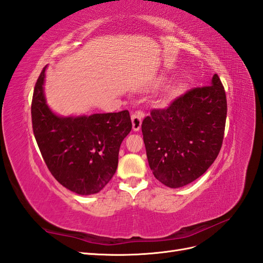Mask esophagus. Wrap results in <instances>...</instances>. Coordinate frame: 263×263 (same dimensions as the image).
<instances>
[{
  "label": "esophagus",
  "instance_id": "1",
  "mask_svg": "<svg viewBox=\"0 0 263 263\" xmlns=\"http://www.w3.org/2000/svg\"><path fill=\"white\" fill-rule=\"evenodd\" d=\"M142 117L144 114L138 112L136 114H132V124H133V130L134 132H139L141 128V123H142Z\"/></svg>",
  "mask_w": 263,
  "mask_h": 263
}]
</instances>
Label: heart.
<instances>
[{"instance_id":"obj_1","label":"heart","mask_w":263,"mask_h":263,"mask_svg":"<svg viewBox=\"0 0 263 263\" xmlns=\"http://www.w3.org/2000/svg\"><path fill=\"white\" fill-rule=\"evenodd\" d=\"M189 89V85L186 82H179L177 84H174L171 90H170V95L173 98V99H177V98H180L182 97L183 94H185L186 91Z\"/></svg>"}]
</instances>
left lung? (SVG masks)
Wrapping results in <instances>:
<instances>
[{
	"instance_id": "left-lung-1",
	"label": "left lung",
	"mask_w": 263,
	"mask_h": 263,
	"mask_svg": "<svg viewBox=\"0 0 263 263\" xmlns=\"http://www.w3.org/2000/svg\"><path fill=\"white\" fill-rule=\"evenodd\" d=\"M226 115V94L217 74L211 85L186 92L168 108L151 110L141 130L155 178L177 189L204 174L219 154Z\"/></svg>"
}]
</instances>
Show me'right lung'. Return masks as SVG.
<instances>
[{"mask_svg":"<svg viewBox=\"0 0 263 263\" xmlns=\"http://www.w3.org/2000/svg\"><path fill=\"white\" fill-rule=\"evenodd\" d=\"M47 66L36 82L31 122L37 145L54 179L79 195H92L113 178L122 141L132 130L128 110L62 116L47 104Z\"/></svg>","mask_w":263,"mask_h":263,"instance_id":"1","label":"right lung"}]
</instances>
